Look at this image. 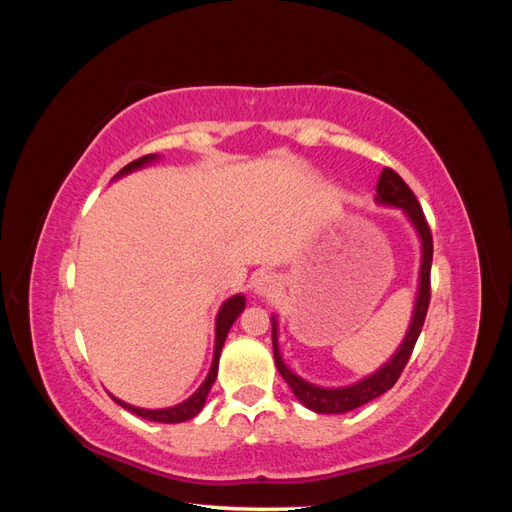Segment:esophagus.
I'll return each instance as SVG.
<instances>
[{"label": "esophagus", "instance_id": "1", "mask_svg": "<svg viewBox=\"0 0 512 512\" xmlns=\"http://www.w3.org/2000/svg\"><path fill=\"white\" fill-rule=\"evenodd\" d=\"M252 288H254V294H258V297H275V292L280 290V280H277V275L271 273V271H262V273H256L254 280H252Z\"/></svg>", "mask_w": 512, "mask_h": 512}]
</instances>
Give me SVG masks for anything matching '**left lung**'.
<instances>
[{"label": "left lung", "mask_w": 512, "mask_h": 512, "mask_svg": "<svg viewBox=\"0 0 512 512\" xmlns=\"http://www.w3.org/2000/svg\"><path fill=\"white\" fill-rule=\"evenodd\" d=\"M376 203L382 207H393L401 209L416 230V237L421 239V269H418V288H416V299L414 309L410 318V327L406 331L404 342L399 344L395 354L386 361L374 374L361 378L359 382L348 384V386H318L314 382H307L305 378L297 376L294 371L284 363L280 344H277V318L271 316V327H273V359L275 367L280 371L282 378L288 382L290 391L294 393L301 404L316 414H344L354 408H361L369 404L371 399L380 397L386 393L391 386L397 382V378L404 371L410 354L414 350V344L418 335H421L423 322L427 316L429 307V273H431V258H433V241H431V230L427 226V220L423 215L421 205H418L416 196L401 179L393 168H384L378 179L376 188Z\"/></svg>", "instance_id": "left-lung-1"}]
</instances>
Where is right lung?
Instances as JSON below:
<instances>
[{"label":"right lung","instance_id":"obj_1","mask_svg":"<svg viewBox=\"0 0 512 512\" xmlns=\"http://www.w3.org/2000/svg\"><path fill=\"white\" fill-rule=\"evenodd\" d=\"M158 158L160 156H156V153H149V156L138 158V160L130 162L128 166H123L119 173L115 175V179L126 177L130 173H134V170L143 168V166H147L151 162H156ZM243 309H245V297H243V294H232L230 299H226L222 303L218 316H215V346H213V361H211V367H209V374H207L205 382L198 386V391L192 393L185 401H181V404L170 406V408H160V410H149V408H138V406L126 404V401H121L115 395H111V399L115 401V404H119L121 408H126L132 414L145 418V421H153V423H183V421H190V418H194L205 406L211 386H213L215 378H218L220 354H222V348H224V342H226V335H228V331L232 327V322H235L241 316Z\"/></svg>","mask_w":512,"mask_h":512}]
</instances>
